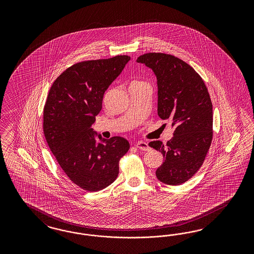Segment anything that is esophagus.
<instances>
[{
	"instance_id": "esophagus-1",
	"label": "esophagus",
	"mask_w": 254,
	"mask_h": 254,
	"mask_svg": "<svg viewBox=\"0 0 254 254\" xmlns=\"http://www.w3.org/2000/svg\"><path fill=\"white\" fill-rule=\"evenodd\" d=\"M136 147L139 150H142V151H148L150 149L148 143L144 142V141H138V143H136Z\"/></svg>"
}]
</instances>
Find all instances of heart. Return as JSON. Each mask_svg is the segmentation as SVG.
Masks as SVG:
<instances>
[{"instance_id":"b5f03b06","label":"heart","mask_w":254,"mask_h":254,"mask_svg":"<svg viewBox=\"0 0 254 254\" xmlns=\"http://www.w3.org/2000/svg\"><path fill=\"white\" fill-rule=\"evenodd\" d=\"M136 83H138V82H136ZM134 84H135V83H134Z\"/></svg>"}]
</instances>
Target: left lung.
<instances>
[{
	"label": "left lung",
	"instance_id": "left-lung-1",
	"mask_svg": "<svg viewBox=\"0 0 254 254\" xmlns=\"http://www.w3.org/2000/svg\"><path fill=\"white\" fill-rule=\"evenodd\" d=\"M137 62L154 71L157 115L174 127L166 145L160 140L149 143L164 156L155 175L166 185H182L200 169L211 144L213 118L208 89L199 74L174 56L147 53Z\"/></svg>",
	"mask_w": 254,
	"mask_h": 254
}]
</instances>
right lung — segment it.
I'll return each instance as SVG.
<instances>
[{"label": "right lung", "instance_id": "1", "mask_svg": "<svg viewBox=\"0 0 254 254\" xmlns=\"http://www.w3.org/2000/svg\"><path fill=\"white\" fill-rule=\"evenodd\" d=\"M129 61L128 56H116L76 63L55 80L47 96L46 142L69 180L88 192L100 191L116 181L119 161L129 149L126 138L106 139L92 128L104 93Z\"/></svg>", "mask_w": 254, "mask_h": 254}]
</instances>
